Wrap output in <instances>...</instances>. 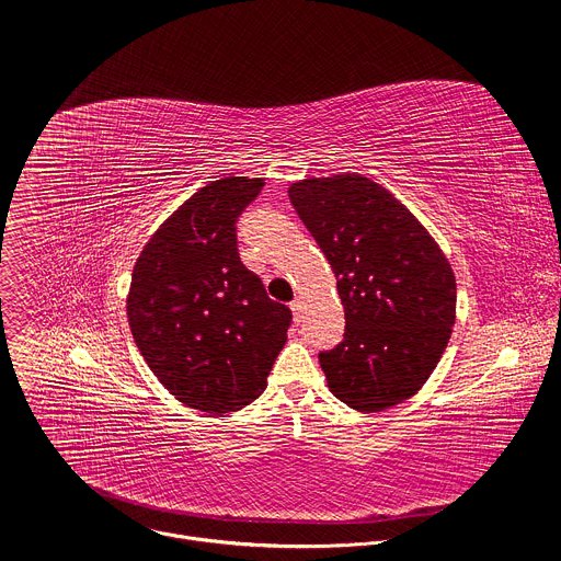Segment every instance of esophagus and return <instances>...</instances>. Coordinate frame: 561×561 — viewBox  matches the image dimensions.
<instances>
[{
  "label": "esophagus",
  "mask_w": 561,
  "mask_h": 561,
  "mask_svg": "<svg viewBox=\"0 0 561 561\" xmlns=\"http://www.w3.org/2000/svg\"><path fill=\"white\" fill-rule=\"evenodd\" d=\"M290 310H293L295 322H301V310H304V306H301V301H299V299H295V301L290 304Z\"/></svg>",
  "instance_id": "34e87169"
}]
</instances>
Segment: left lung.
Listing matches in <instances>:
<instances>
[{
    "instance_id": "obj_1",
    "label": "left lung",
    "mask_w": 561,
    "mask_h": 561,
    "mask_svg": "<svg viewBox=\"0 0 561 561\" xmlns=\"http://www.w3.org/2000/svg\"><path fill=\"white\" fill-rule=\"evenodd\" d=\"M327 255L346 333L319 353L329 390L359 413L407 402L439 364L457 314L455 273L428 228L381 184L344 173L288 186Z\"/></svg>"
}]
</instances>
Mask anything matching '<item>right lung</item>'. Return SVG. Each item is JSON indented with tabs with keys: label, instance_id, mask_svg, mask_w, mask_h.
<instances>
[{
	"label": "right lung",
	"instance_id": "right-lung-1",
	"mask_svg": "<svg viewBox=\"0 0 561 561\" xmlns=\"http://www.w3.org/2000/svg\"><path fill=\"white\" fill-rule=\"evenodd\" d=\"M264 180L224 178L191 195L141 249L126 314L152 375L188 409L249 407L288 340L290 310L237 253L234 221Z\"/></svg>",
	"mask_w": 561,
	"mask_h": 561
}]
</instances>
